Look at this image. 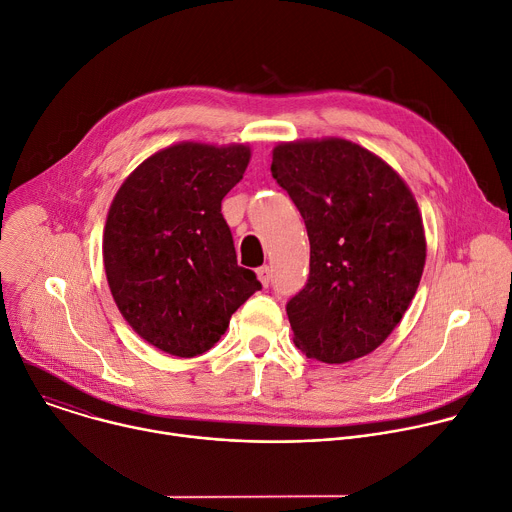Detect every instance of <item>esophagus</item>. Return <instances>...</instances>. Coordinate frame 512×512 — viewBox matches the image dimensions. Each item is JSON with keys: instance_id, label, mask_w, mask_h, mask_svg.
<instances>
[{"instance_id": "obj_1", "label": "esophagus", "mask_w": 512, "mask_h": 512, "mask_svg": "<svg viewBox=\"0 0 512 512\" xmlns=\"http://www.w3.org/2000/svg\"><path fill=\"white\" fill-rule=\"evenodd\" d=\"M257 277H259V281L267 287V285H269V281H271V267H269V265L259 267V269H257Z\"/></svg>"}]
</instances>
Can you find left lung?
Here are the masks:
<instances>
[{
  "label": "left lung",
  "mask_w": 512,
  "mask_h": 512,
  "mask_svg": "<svg viewBox=\"0 0 512 512\" xmlns=\"http://www.w3.org/2000/svg\"><path fill=\"white\" fill-rule=\"evenodd\" d=\"M271 174L298 206L310 277L285 306L296 346L342 364L381 346L425 265L417 202L379 156L340 137L275 145Z\"/></svg>",
  "instance_id": "1"
}]
</instances>
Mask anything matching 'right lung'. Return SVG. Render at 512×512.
<instances>
[{
  "label": "right lung",
  "instance_id": "obj_1",
  "mask_svg": "<svg viewBox=\"0 0 512 512\" xmlns=\"http://www.w3.org/2000/svg\"><path fill=\"white\" fill-rule=\"evenodd\" d=\"M247 145L182 141L141 162L117 190L103 263L127 324L180 358L210 350L261 289L239 267L221 202L243 178Z\"/></svg>",
  "mask_w": 512,
  "mask_h": 512
}]
</instances>
